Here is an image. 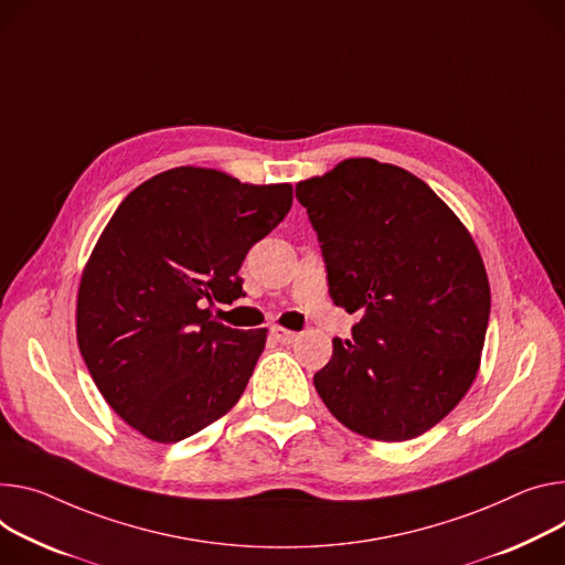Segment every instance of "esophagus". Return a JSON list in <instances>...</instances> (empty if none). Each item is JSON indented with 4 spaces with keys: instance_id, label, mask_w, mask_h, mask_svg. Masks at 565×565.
I'll use <instances>...</instances> for the list:
<instances>
[{
    "instance_id": "obj_1",
    "label": "esophagus",
    "mask_w": 565,
    "mask_h": 565,
    "mask_svg": "<svg viewBox=\"0 0 565 565\" xmlns=\"http://www.w3.org/2000/svg\"><path fill=\"white\" fill-rule=\"evenodd\" d=\"M270 335H273L277 342H281V344H290V342L297 340V333H295V331H288V329H284V327H273V329H270Z\"/></svg>"
}]
</instances>
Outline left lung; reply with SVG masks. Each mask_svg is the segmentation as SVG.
<instances>
[{
	"mask_svg": "<svg viewBox=\"0 0 565 565\" xmlns=\"http://www.w3.org/2000/svg\"><path fill=\"white\" fill-rule=\"evenodd\" d=\"M295 195L333 303L361 318L313 376L320 398L370 439L424 435L480 367L491 290L469 230L424 180L370 158L303 180Z\"/></svg>",
	"mask_w": 565,
	"mask_h": 565,
	"instance_id": "obj_1",
	"label": "left lung"
}]
</instances>
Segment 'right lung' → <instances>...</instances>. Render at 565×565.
Returning <instances> with one entry per match:
<instances>
[{
	"label": "right lung",
	"mask_w": 565,
	"mask_h": 565,
	"mask_svg": "<svg viewBox=\"0 0 565 565\" xmlns=\"http://www.w3.org/2000/svg\"><path fill=\"white\" fill-rule=\"evenodd\" d=\"M290 204V184L178 167L130 191L96 241L78 288V349L98 392L143 437L175 444L241 398L266 329H230L210 309L245 295V254Z\"/></svg>",
	"instance_id": "add662e5"
}]
</instances>
